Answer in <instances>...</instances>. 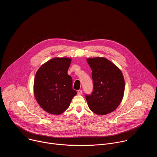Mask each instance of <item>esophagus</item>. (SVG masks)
<instances>
[{"mask_svg": "<svg viewBox=\"0 0 157 157\" xmlns=\"http://www.w3.org/2000/svg\"><path fill=\"white\" fill-rule=\"evenodd\" d=\"M77 93H78V95H81L82 94V90H78L77 91Z\"/></svg>", "mask_w": 157, "mask_h": 157, "instance_id": "esophagus-1", "label": "esophagus"}]
</instances>
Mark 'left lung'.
Listing matches in <instances>:
<instances>
[{
  "label": "left lung",
  "instance_id": "1",
  "mask_svg": "<svg viewBox=\"0 0 157 157\" xmlns=\"http://www.w3.org/2000/svg\"><path fill=\"white\" fill-rule=\"evenodd\" d=\"M92 70L94 83L91 95L86 99L89 109L97 115L112 113L121 103L125 81L123 74L118 67L104 57L86 59Z\"/></svg>",
  "mask_w": 157,
  "mask_h": 157
}]
</instances>
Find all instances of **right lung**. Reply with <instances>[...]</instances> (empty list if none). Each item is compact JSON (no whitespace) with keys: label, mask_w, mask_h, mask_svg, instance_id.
<instances>
[{"label":"right lung","mask_w":157,"mask_h":157,"mask_svg":"<svg viewBox=\"0 0 157 157\" xmlns=\"http://www.w3.org/2000/svg\"><path fill=\"white\" fill-rule=\"evenodd\" d=\"M71 58L55 57L43 64L36 71L33 93L40 106L47 113L59 115L68 109L77 92L68 75Z\"/></svg>","instance_id":"right-lung-1"}]
</instances>
